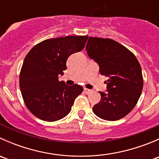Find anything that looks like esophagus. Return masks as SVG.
Returning a JSON list of instances; mask_svg holds the SVG:
<instances>
[{
	"mask_svg": "<svg viewBox=\"0 0 159 159\" xmlns=\"http://www.w3.org/2000/svg\"><path fill=\"white\" fill-rule=\"evenodd\" d=\"M84 93H85V94H90V93L91 92V89H84Z\"/></svg>",
	"mask_w": 159,
	"mask_h": 159,
	"instance_id": "1",
	"label": "esophagus"
}]
</instances>
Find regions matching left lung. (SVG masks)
<instances>
[{
    "instance_id": "8db88e82",
    "label": "left lung",
    "mask_w": 159,
    "mask_h": 159,
    "mask_svg": "<svg viewBox=\"0 0 159 159\" xmlns=\"http://www.w3.org/2000/svg\"><path fill=\"white\" fill-rule=\"evenodd\" d=\"M88 55L108 78L107 92L99 91L101 101L93 107L99 118L117 121L124 118L137 104L143 88L140 64L135 56L117 41L109 38L89 37Z\"/></svg>"
}]
</instances>
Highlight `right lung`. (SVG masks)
Returning a JSON list of instances; mask_svg holds the SVG:
<instances>
[{
	"label": "right lung",
	"instance_id": "add662e5",
	"mask_svg": "<svg viewBox=\"0 0 159 159\" xmlns=\"http://www.w3.org/2000/svg\"><path fill=\"white\" fill-rule=\"evenodd\" d=\"M88 38L47 39L32 48L26 55L20 73V89L27 108L37 118L55 121L69 114L83 88L77 84L67 85L58 78L67 69L68 57L83 50Z\"/></svg>",
	"mask_w": 159,
	"mask_h": 159
}]
</instances>
